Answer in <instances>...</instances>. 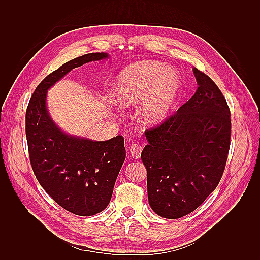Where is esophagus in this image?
Returning a JSON list of instances; mask_svg holds the SVG:
<instances>
[{"mask_svg": "<svg viewBox=\"0 0 260 260\" xmlns=\"http://www.w3.org/2000/svg\"><path fill=\"white\" fill-rule=\"evenodd\" d=\"M142 151H143V146L140 145L139 143H134V144H132L131 147H129L131 155L133 156L134 158H139L141 156Z\"/></svg>", "mask_w": 260, "mask_h": 260, "instance_id": "obj_1", "label": "esophagus"}]
</instances>
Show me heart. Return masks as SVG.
Here are the masks:
<instances>
[{"mask_svg": "<svg viewBox=\"0 0 260 260\" xmlns=\"http://www.w3.org/2000/svg\"><path fill=\"white\" fill-rule=\"evenodd\" d=\"M180 79L173 69L155 61L137 62L116 79L113 98L120 107L137 106V118L145 126L165 119L179 93Z\"/></svg>", "mask_w": 260, "mask_h": 260, "instance_id": "obj_1", "label": "heart"}]
</instances>
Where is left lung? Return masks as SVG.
Returning a JSON list of instances; mask_svg holds the SVG:
<instances>
[{"label":"left lung","mask_w":260,"mask_h":260,"mask_svg":"<svg viewBox=\"0 0 260 260\" xmlns=\"http://www.w3.org/2000/svg\"><path fill=\"white\" fill-rule=\"evenodd\" d=\"M198 89L162 125L145 132L141 158L148 203L156 214L179 219L200 207L218 186L230 147V110L218 86L193 68Z\"/></svg>","instance_id":"obj_1"}]
</instances>
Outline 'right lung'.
Wrapping results in <instances>:
<instances>
[{
	"label": "right lung",
	"instance_id": "1",
	"mask_svg": "<svg viewBox=\"0 0 260 260\" xmlns=\"http://www.w3.org/2000/svg\"><path fill=\"white\" fill-rule=\"evenodd\" d=\"M108 58L106 52H92L63 63L39 84L25 114L27 147L37 180L60 207L84 217L108 206L126 157L124 137L93 141L67 134L48 112L47 92L73 69Z\"/></svg>",
	"mask_w": 260,
	"mask_h": 260
}]
</instances>
